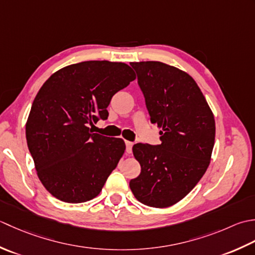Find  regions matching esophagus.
Wrapping results in <instances>:
<instances>
[{"label":"esophagus","mask_w":255,"mask_h":255,"mask_svg":"<svg viewBox=\"0 0 255 255\" xmlns=\"http://www.w3.org/2000/svg\"><path fill=\"white\" fill-rule=\"evenodd\" d=\"M126 146H127V153L128 154H131L132 153V147H133V143L129 142V141H126Z\"/></svg>","instance_id":"obj_1"}]
</instances>
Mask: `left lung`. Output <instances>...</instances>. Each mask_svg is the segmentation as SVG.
<instances>
[{
	"label": "left lung",
	"instance_id": "1",
	"mask_svg": "<svg viewBox=\"0 0 255 255\" xmlns=\"http://www.w3.org/2000/svg\"><path fill=\"white\" fill-rule=\"evenodd\" d=\"M129 65L136 71L150 122L160 128L162 141L134 145L141 174L129 181V188L144 205L170 207L193 190L210 164L214 113L187 72L160 61Z\"/></svg>",
	"mask_w": 255,
	"mask_h": 255
}]
</instances>
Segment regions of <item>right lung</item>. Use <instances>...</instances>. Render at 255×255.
Listing matches in <instances>:
<instances>
[{"instance_id":"1","label":"right lung","mask_w":255,"mask_h":255,"mask_svg":"<svg viewBox=\"0 0 255 255\" xmlns=\"http://www.w3.org/2000/svg\"><path fill=\"white\" fill-rule=\"evenodd\" d=\"M135 79L131 67L82 61L51 75L36 95L26 122V141L41 184L61 201L97 197L126 150L122 138L92 133L107 120L112 97Z\"/></svg>"}]
</instances>
